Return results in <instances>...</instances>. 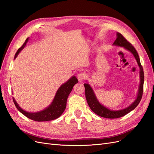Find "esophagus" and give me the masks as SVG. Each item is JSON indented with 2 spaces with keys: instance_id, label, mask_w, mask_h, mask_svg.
I'll list each match as a JSON object with an SVG mask.
<instances>
[{
  "instance_id": "34e87169",
  "label": "esophagus",
  "mask_w": 154,
  "mask_h": 154,
  "mask_svg": "<svg viewBox=\"0 0 154 154\" xmlns=\"http://www.w3.org/2000/svg\"><path fill=\"white\" fill-rule=\"evenodd\" d=\"M86 75L85 73H79L77 75V79L78 80L79 82H81L82 81H83L86 78Z\"/></svg>"
}]
</instances>
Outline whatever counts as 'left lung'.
I'll list each match as a JSON object with an SVG mask.
<instances>
[{"mask_svg":"<svg viewBox=\"0 0 154 154\" xmlns=\"http://www.w3.org/2000/svg\"><path fill=\"white\" fill-rule=\"evenodd\" d=\"M113 45L123 47L126 50L130 51L131 54H133L140 68V85L138 90V94L137 95V98L135 99L134 101L131 103L129 106L124 109H119V110H112V109L105 107L99 102V100L96 97L93 89H92V88L90 86L88 83H85V84H84L85 88L86 99L87 100L88 104L90 109L99 116L108 119L119 118L122 116H125L131 111L134 110V109L137 106V105L140 103V100H141L143 93L144 72L143 66L141 64H140V59L137 51L135 50L134 47L131 45L129 42H128V41H127L121 33L118 32L117 33V38L115 42H113Z\"/></svg>","mask_w":154,"mask_h":154,"instance_id":"1","label":"left lung"}]
</instances>
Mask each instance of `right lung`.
<instances>
[{
    "label": "right lung",
    "instance_id": "right-lung-1",
    "mask_svg": "<svg viewBox=\"0 0 154 154\" xmlns=\"http://www.w3.org/2000/svg\"><path fill=\"white\" fill-rule=\"evenodd\" d=\"M28 40L29 38H26L23 45L17 50L15 55V59L19 55L20 51L25 47ZM77 82L78 80L76 77L72 76L68 81H67L59 87V88L56 92L54 100L49 105V106L46 107L43 110L38 112H28L24 110L19 106L18 103L16 102V100L14 97H13V99H14V104L17 109L26 117L30 119L38 122L54 120L55 119L59 117L65 110L66 106L68 97L70 94V92L72 91L73 86L77 84Z\"/></svg>",
    "mask_w": 154,
    "mask_h": 154
}]
</instances>
